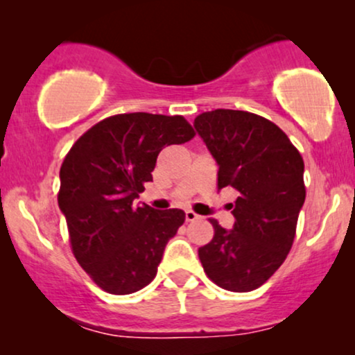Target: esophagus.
<instances>
[{"label":"esophagus","mask_w":355,"mask_h":355,"mask_svg":"<svg viewBox=\"0 0 355 355\" xmlns=\"http://www.w3.org/2000/svg\"><path fill=\"white\" fill-rule=\"evenodd\" d=\"M185 220H187V222H195V220H198V215L193 214L191 210H187L185 211Z\"/></svg>","instance_id":"1"}]
</instances>
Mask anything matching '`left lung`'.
Returning <instances> with one entry per match:
<instances>
[{
    "label": "left lung",
    "instance_id": "obj_1",
    "mask_svg": "<svg viewBox=\"0 0 355 355\" xmlns=\"http://www.w3.org/2000/svg\"><path fill=\"white\" fill-rule=\"evenodd\" d=\"M195 130L218 165V190L232 187L234 229L210 220L215 235L198 248L211 282L250 292L284 263L305 202L304 160L275 123L240 110H214L195 118Z\"/></svg>",
    "mask_w": 355,
    "mask_h": 355
}]
</instances>
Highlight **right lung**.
I'll return each mask as SVG.
<instances>
[{
	"mask_svg": "<svg viewBox=\"0 0 355 355\" xmlns=\"http://www.w3.org/2000/svg\"><path fill=\"white\" fill-rule=\"evenodd\" d=\"M193 135L183 116L125 113L92 126L64 157L58 205L73 254L110 294H133L152 282L166 243L185 222L180 209L133 200L153 180L158 153Z\"/></svg>",
	"mask_w": 355,
	"mask_h": 355,
	"instance_id": "1",
	"label": "right lung"
}]
</instances>
